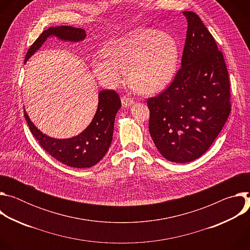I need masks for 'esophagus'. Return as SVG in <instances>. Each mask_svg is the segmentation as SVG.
Returning a JSON list of instances; mask_svg holds the SVG:
<instances>
[{"instance_id":"1","label":"esophagus","mask_w":250,"mask_h":250,"mask_svg":"<svg viewBox=\"0 0 250 250\" xmlns=\"http://www.w3.org/2000/svg\"><path fill=\"white\" fill-rule=\"evenodd\" d=\"M132 104H133V101L130 98H128L126 96L122 98V104L124 108H128V106H130Z\"/></svg>"}]
</instances>
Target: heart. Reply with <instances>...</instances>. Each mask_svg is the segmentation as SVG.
Returning <instances> with one entry per match:
<instances>
[{
	"mask_svg": "<svg viewBox=\"0 0 250 250\" xmlns=\"http://www.w3.org/2000/svg\"><path fill=\"white\" fill-rule=\"evenodd\" d=\"M178 48L172 38L157 29L139 27L111 41L104 53L92 59L97 79L118 87L127 71L130 86L139 94L162 91L173 79L178 64Z\"/></svg>",
	"mask_w": 250,
	"mask_h": 250,
	"instance_id": "1",
	"label": "heart"
}]
</instances>
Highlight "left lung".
I'll return each mask as SVG.
<instances>
[{
	"label": "left lung",
	"instance_id": "obj_1",
	"mask_svg": "<svg viewBox=\"0 0 250 250\" xmlns=\"http://www.w3.org/2000/svg\"><path fill=\"white\" fill-rule=\"evenodd\" d=\"M183 16L188 29L181 69L169 88L147 101L151 138L160 154L175 163L201 157L230 113L224 55L198 15Z\"/></svg>",
	"mask_w": 250,
	"mask_h": 250
}]
</instances>
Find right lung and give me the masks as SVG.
I'll return each instance as SVG.
<instances>
[{
  "label": "right lung",
  "instance_id": "1",
  "mask_svg": "<svg viewBox=\"0 0 250 250\" xmlns=\"http://www.w3.org/2000/svg\"><path fill=\"white\" fill-rule=\"evenodd\" d=\"M55 37L65 42H81L86 31L68 25L50 26L27 50L24 63L37 52L47 39ZM98 109L90 125L78 135L69 138H54L41 131L30 121L24 109V118L29 129L42 147L63 164L74 168H89L101 161L108 152L114 133L115 118L122 106L119 95L113 90H103L98 95Z\"/></svg>",
  "mask_w": 250,
  "mask_h": 250
}]
</instances>
